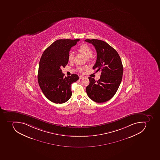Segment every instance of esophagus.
I'll return each instance as SVG.
<instances>
[{"label": "esophagus", "mask_w": 160, "mask_h": 160, "mask_svg": "<svg viewBox=\"0 0 160 160\" xmlns=\"http://www.w3.org/2000/svg\"><path fill=\"white\" fill-rule=\"evenodd\" d=\"M83 78H84V76L83 75H80L79 76V79H82Z\"/></svg>", "instance_id": "esophagus-1"}]
</instances>
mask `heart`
Here are the masks:
<instances>
[{
    "label": "heart",
    "mask_w": 160,
    "mask_h": 160,
    "mask_svg": "<svg viewBox=\"0 0 160 160\" xmlns=\"http://www.w3.org/2000/svg\"><path fill=\"white\" fill-rule=\"evenodd\" d=\"M78 51L79 52L85 56L87 58L89 59L93 55V50L86 43H83L79 48ZM74 59V55L72 52H70L68 54V59L70 62L73 61ZM78 70L79 72H82L85 69L84 67H78Z\"/></svg>",
    "instance_id": "heart-1"
}]
</instances>
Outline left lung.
Returning a JSON list of instances; mask_svg holds the SVG:
<instances>
[{"mask_svg":"<svg viewBox=\"0 0 160 160\" xmlns=\"http://www.w3.org/2000/svg\"><path fill=\"white\" fill-rule=\"evenodd\" d=\"M96 49L97 59L93 69L101 72L100 78L96 81L89 77L90 83L86 90L93 101L103 103L112 98L118 91L122 78V60L117 51L107 42L97 39L85 40Z\"/></svg>","mask_w":160,"mask_h":160,"instance_id":"1","label":"left lung"}]
</instances>
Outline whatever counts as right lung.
Masks as SVG:
<instances>
[{"instance_id": "obj_1", "label": "right lung", "mask_w": 160, "mask_h": 160, "mask_svg": "<svg viewBox=\"0 0 160 160\" xmlns=\"http://www.w3.org/2000/svg\"><path fill=\"white\" fill-rule=\"evenodd\" d=\"M79 39L58 40L43 52L38 66V84L45 96L55 103L66 102L72 96L71 85L79 79L72 74L64 77L61 68L68 63V54Z\"/></svg>"}]
</instances>
